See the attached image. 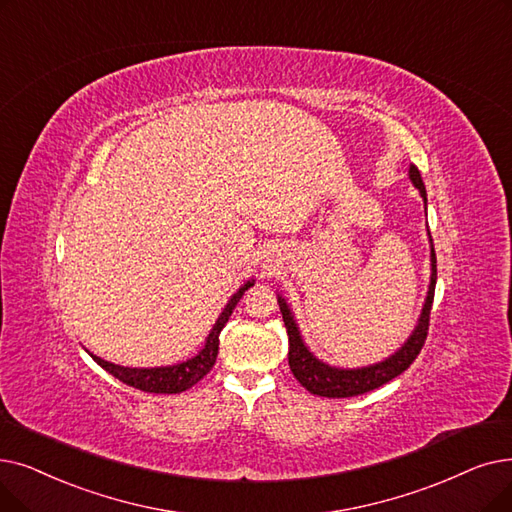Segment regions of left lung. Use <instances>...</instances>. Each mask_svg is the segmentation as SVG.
I'll return each mask as SVG.
<instances>
[{"label":"left lung","instance_id":"1","mask_svg":"<svg viewBox=\"0 0 512 512\" xmlns=\"http://www.w3.org/2000/svg\"><path fill=\"white\" fill-rule=\"evenodd\" d=\"M410 180L420 190V196L425 198V203H427V190H425V184H422V177H420V171L416 165H410ZM431 270H433V274H431L429 295H427L425 307H422L418 326L412 332L408 343L395 355H391L389 360L368 366V368H358V370L330 368L328 364L316 360L314 355L309 353V349L303 345L297 324L291 316V311H288L284 299L278 297L282 320H284V326L288 332V343H291V349H288V366H291L295 379L309 393L320 395V397H353V395L368 393L372 389H379L385 383L393 381L395 376H399L404 370H408L410 364L418 358V353H420L422 345H425L427 335H429L431 305H433V297H435V280H437L435 249H431Z\"/></svg>","mask_w":512,"mask_h":512}]
</instances>
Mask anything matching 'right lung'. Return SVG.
<instances>
[{"mask_svg":"<svg viewBox=\"0 0 512 512\" xmlns=\"http://www.w3.org/2000/svg\"><path fill=\"white\" fill-rule=\"evenodd\" d=\"M251 286H253V282H247L230 299L226 309L221 311V316L217 318V324L213 326L211 335L207 337L203 351L192 360H186V362L175 364V366H165V368H123L117 364L104 362V360L96 358V355H92V358L96 360L98 366H102L106 372H110L115 379H119L121 383L129 385V387H136L146 393H182L201 381L203 376L213 368V364L217 360V351H219V332L230 320L232 309L236 307V303L240 301L244 291Z\"/></svg>","mask_w":512,"mask_h":512,"instance_id":"add662e5","label":"right lung"}]
</instances>
